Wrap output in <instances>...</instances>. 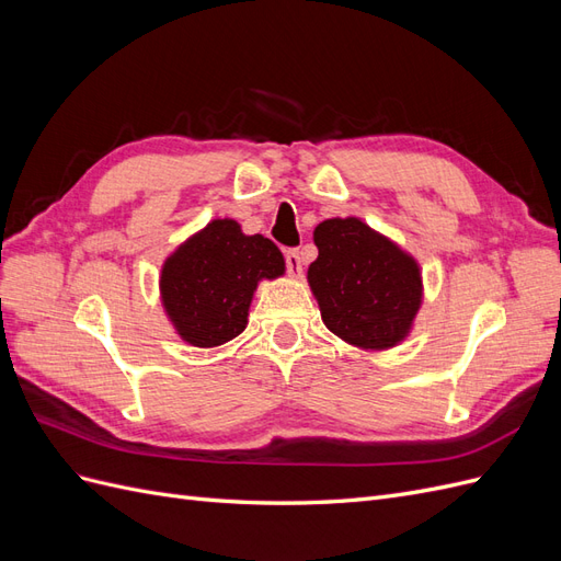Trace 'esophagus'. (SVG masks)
I'll list each match as a JSON object with an SVG mask.
<instances>
[{
	"mask_svg": "<svg viewBox=\"0 0 561 561\" xmlns=\"http://www.w3.org/2000/svg\"><path fill=\"white\" fill-rule=\"evenodd\" d=\"M285 264H287V271H290L293 278L301 276V252L299 250H287L285 252Z\"/></svg>",
	"mask_w": 561,
	"mask_h": 561,
	"instance_id": "obj_1",
	"label": "esophagus"
}]
</instances>
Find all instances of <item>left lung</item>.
Listing matches in <instances>:
<instances>
[{"instance_id":"8db88e82","label":"left lung","mask_w":561,"mask_h":561,"mask_svg":"<svg viewBox=\"0 0 561 561\" xmlns=\"http://www.w3.org/2000/svg\"><path fill=\"white\" fill-rule=\"evenodd\" d=\"M318 260L309 285L322 322L365 351L398 346L421 309V268L412 254L358 217H334L313 231Z\"/></svg>"}]
</instances>
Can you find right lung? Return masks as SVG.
I'll return each instance as SVG.
<instances>
[{
	"instance_id": "obj_1",
	"label": "right lung",
	"mask_w": 561,
	"mask_h": 561,
	"mask_svg": "<svg viewBox=\"0 0 561 561\" xmlns=\"http://www.w3.org/2000/svg\"><path fill=\"white\" fill-rule=\"evenodd\" d=\"M285 274L280 250L262 233L245 236L236 219H213L161 266V301L186 344L213 348L248 325L257 283Z\"/></svg>"
}]
</instances>
